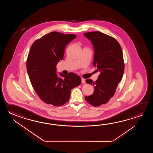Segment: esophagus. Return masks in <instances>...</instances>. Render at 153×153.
Returning a JSON list of instances; mask_svg holds the SVG:
<instances>
[{"label": "esophagus", "instance_id": "1", "mask_svg": "<svg viewBox=\"0 0 153 153\" xmlns=\"http://www.w3.org/2000/svg\"><path fill=\"white\" fill-rule=\"evenodd\" d=\"M81 83L82 84H85V80L84 79H83V78L81 79Z\"/></svg>", "mask_w": 153, "mask_h": 153}]
</instances>
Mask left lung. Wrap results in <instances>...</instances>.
Segmentation results:
<instances>
[{
    "label": "left lung",
    "mask_w": 153,
    "mask_h": 153,
    "mask_svg": "<svg viewBox=\"0 0 153 153\" xmlns=\"http://www.w3.org/2000/svg\"><path fill=\"white\" fill-rule=\"evenodd\" d=\"M94 48V65L100 72L98 79H88L87 84L94 87V92L85 100L94 107L107 103L113 97L124 74L123 51L119 43L113 37L100 32L85 33Z\"/></svg>",
    "instance_id": "8db88e82"
}]
</instances>
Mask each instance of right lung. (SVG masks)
<instances>
[{
  "instance_id": "add662e5",
  "label": "right lung",
  "mask_w": 153,
  "mask_h": 153,
  "mask_svg": "<svg viewBox=\"0 0 153 153\" xmlns=\"http://www.w3.org/2000/svg\"><path fill=\"white\" fill-rule=\"evenodd\" d=\"M75 34L52 32L36 40L30 47L26 67L33 88L46 104L61 106L69 100L72 88L81 84L74 73L56 74V65L64 57L65 46L75 39Z\"/></svg>"
}]
</instances>
